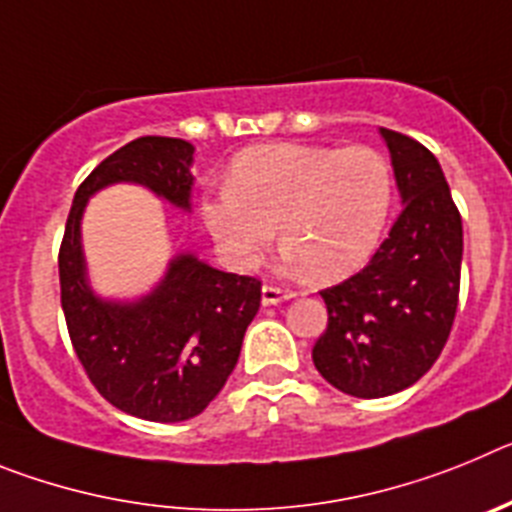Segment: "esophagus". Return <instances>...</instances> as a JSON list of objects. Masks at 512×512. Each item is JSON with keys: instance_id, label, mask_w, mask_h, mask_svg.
I'll return each mask as SVG.
<instances>
[{"instance_id": "34e87169", "label": "esophagus", "mask_w": 512, "mask_h": 512, "mask_svg": "<svg viewBox=\"0 0 512 512\" xmlns=\"http://www.w3.org/2000/svg\"><path fill=\"white\" fill-rule=\"evenodd\" d=\"M295 297V289L282 287V284H264L261 287V302L264 305H279L284 300H292Z\"/></svg>"}]
</instances>
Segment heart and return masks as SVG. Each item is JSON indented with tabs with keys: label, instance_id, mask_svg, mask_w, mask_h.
Segmentation results:
<instances>
[{
	"label": "heart",
	"instance_id": "obj_1",
	"mask_svg": "<svg viewBox=\"0 0 512 512\" xmlns=\"http://www.w3.org/2000/svg\"><path fill=\"white\" fill-rule=\"evenodd\" d=\"M392 202L395 166L377 148L269 143L233 158L202 217L233 264L259 259L279 225L312 279H341L372 256Z\"/></svg>",
	"mask_w": 512,
	"mask_h": 512
}]
</instances>
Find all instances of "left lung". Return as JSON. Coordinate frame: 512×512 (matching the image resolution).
<instances>
[{"label": "left lung", "instance_id": "8db88e82", "mask_svg": "<svg viewBox=\"0 0 512 512\" xmlns=\"http://www.w3.org/2000/svg\"><path fill=\"white\" fill-rule=\"evenodd\" d=\"M402 212L369 264L320 297L328 328L312 346L315 369L354 397H387L418 382L449 341L459 305L461 233L441 166L423 143L382 128Z\"/></svg>", "mask_w": 512, "mask_h": 512}]
</instances>
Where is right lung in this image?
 I'll list each match as a JSON object with an SVG mask.
<instances>
[{"instance_id":"add662e5","label":"right lung","mask_w":512,"mask_h":512,"mask_svg":"<svg viewBox=\"0 0 512 512\" xmlns=\"http://www.w3.org/2000/svg\"><path fill=\"white\" fill-rule=\"evenodd\" d=\"M192 153L182 138L143 135L104 158L76 189L58 251L63 318L89 382L117 410L153 423L194 418L223 390L259 312L261 282L179 256L138 305L102 302L84 282L79 220L89 194L115 182L146 184L187 210Z\"/></svg>"}]
</instances>
